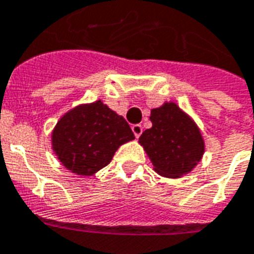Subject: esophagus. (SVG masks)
<instances>
[{"instance_id": "34e87169", "label": "esophagus", "mask_w": 254, "mask_h": 254, "mask_svg": "<svg viewBox=\"0 0 254 254\" xmlns=\"http://www.w3.org/2000/svg\"><path fill=\"white\" fill-rule=\"evenodd\" d=\"M132 132L134 133L136 137H140V134L143 133V127L140 124H134V125H132Z\"/></svg>"}]
</instances>
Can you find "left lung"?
I'll return each instance as SVG.
<instances>
[{
	"label": "left lung",
	"instance_id": "1",
	"mask_svg": "<svg viewBox=\"0 0 254 254\" xmlns=\"http://www.w3.org/2000/svg\"><path fill=\"white\" fill-rule=\"evenodd\" d=\"M149 120L152 127L144 130L138 143L155 171L169 178L190 173L204 154V140L193 120L173 102L152 109Z\"/></svg>",
	"mask_w": 254,
	"mask_h": 254
}]
</instances>
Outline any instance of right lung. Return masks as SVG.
<instances>
[{
	"mask_svg": "<svg viewBox=\"0 0 254 254\" xmlns=\"http://www.w3.org/2000/svg\"><path fill=\"white\" fill-rule=\"evenodd\" d=\"M134 138L124 117L102 100L74 107L57 122L53 149L67 170L92 176L113 159L120 145Z\"/></svg>",
	"mask_w": 254,
	"mask_h": 254,
	"instance_id": "1",
	"label": "right lung"
}]
</instances>
